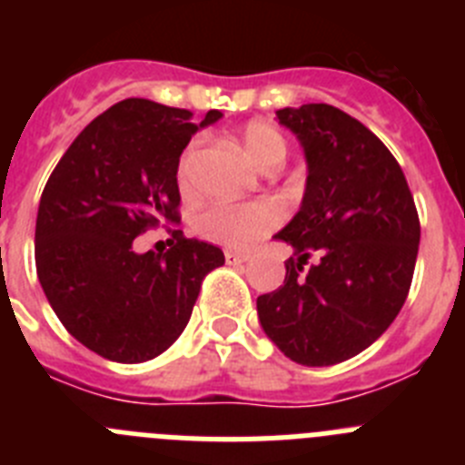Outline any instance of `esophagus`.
Listing matches in <instances>:
<instances>
[{"mask_svg": "<svg viewBox=\"0 0 465 465\" xmlns=\"http://www.w3.org/2000/svg\"><path fill=\"white\" fill-rule=\"evenodd\" d=\"M249 261V253H240V252H225V262L228 265H242V262Z\"/></svg>", "mask_w": 465, "mask_h": 465, "instance_id": "34e87169", "label": "esophagus"}]
</instances>
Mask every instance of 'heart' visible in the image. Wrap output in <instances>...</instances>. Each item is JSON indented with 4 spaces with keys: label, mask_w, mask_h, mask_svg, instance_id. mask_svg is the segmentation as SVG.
<instances>
[{
    "label": "heart",
    "mask_w": 465,
    "mask_h": 465,
    "mask_svg": "<svg viewBox=\"0 0 465 465\" xmlns=\"http://www.w3.org/2000/svg\"><path fill=\"white\" fill-rule=\"evenodd\" d=\"M240 149L244 158L258 167L261 172L279 170L289 153L286 139L279 130L268 123H249L240 133ZM195 158V146H188L176 165V179L183 191L191 188V170ZM282 213L272 203L253 204H230L219 203L204 209L197 216V230L200 235L225 246L244 249L253 242L268 235L270 230L279 223Z\"/></svg>",
    "instance_id": "heart-1"
}]
</instances>
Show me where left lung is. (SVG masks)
Listing matches in <instances>:
<instances>
[{
  "label": "left lung",
  "mask_w": 465,
  "mask_h": 465,
  "mask_svg": "<svg viewBox=\"0 0 465 465\" xmlns=\"http://www.w3.org/2000/svg\"><path fill=\"white\" fill-rule=\"evenodd\" d=\"M277 118L305 151L307 183L300 212L274 235L298 258L286 262L283 286L256 300L258 319L283 356L323 368L391 326L421 228L401 165L363 123L331 104L286 106Z\"/></svg>",
  "instance_id": "obj_1"
}]
</instances>
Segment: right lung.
<instances>
[{
	"mask_svg": "<svg viewBox=\"0 0 465 465\" xmlns=\"http://www.w3.org/2000/svg\"><path fill=\"white\" fill-rule=\"evenodd\" d=\"M130 97L84 127L41 193L35 258L63 326L90 351L143 363L186 328L203 279L223 265L219 246L172 232L165 253H137L134 237L179 219L176 165L193 134L219 121Z\"/></svg>",
	"mask_w": 465,
	"mask_h": 465,
	"instance_id": "add662e5",
	"label": "right lung"
}]
</instances>
